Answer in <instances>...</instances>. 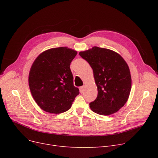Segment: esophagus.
<instances>
[{"label":"esophagus","instance_id":"esophagus-1","mask_svg":"<svg viewBox=\"0 0 158 158\" xmlns=\"http://www.w3.org/2000/svg\"><path fill=\"white\" fill-rule=\"evenodd\" d=\"M79 91H80V93L82 94L84 92V86H81L79 88Z\"/></svg>","mask_w":158,"mask_h":158}]
</instances>
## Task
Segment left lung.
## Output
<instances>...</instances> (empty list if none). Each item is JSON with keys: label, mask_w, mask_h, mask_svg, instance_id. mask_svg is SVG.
Wrapping results in <instances>:
<instances>
[{"label": "left lung", "mask_w": 158, "mask_h": 158, "mask_svg": "<svg viewBox=\"0 0 158 158\" xmlns=\"http://www.w3.org/2000/svg\"><path fill=\"white\" fill-rule=\"evenodd\" d=\"M79 54L92 68L97 86V97L89 103L91 110L101 115L117 112L127 101L131 89L127 63L118 53L98 47Z\"/></svg>", "instance_id": "1"}]
</instances>
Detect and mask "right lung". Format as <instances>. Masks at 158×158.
<instances>
[{
    "label": "right lung",
    "instance_id": "1",
    "mask_svg": "<svg viewBox=\"0 0 158 158\" xmlns=\"http://www.w3.org/2000/svg\"><path fill=\"white\" fill-rule=\"evenodd\" d=\"M77 51L67 47L47 50L33 63L29 75V86L41 109L51 113L69 110L79 94L73 85L70 65Z\"/></svg>",
    "mask_w": 158,
    "mask_h": 158
}]
</instances>
